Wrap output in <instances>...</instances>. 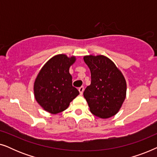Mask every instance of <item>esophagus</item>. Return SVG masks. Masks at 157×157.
I'll list each match as a JSON object with an SVG mask.
<instances>
[{
  "label": "esophagus",
  "mask_w": 157,
  "mask_h": 157,
  "mask_svg": "<svg viewBox=\"0 0 157 157\" xmlns=\"http://www.w3.org/2000/svg\"><path fill=\"white\" fill-rule=\"evenodd\" d=\"M83 90H84V88H83V86H81V87H79V88H78V91H79V93H80L81 95H82V94H83Z\"/></svg>",
  "instance_id": "obj_1"
}]
</instances>
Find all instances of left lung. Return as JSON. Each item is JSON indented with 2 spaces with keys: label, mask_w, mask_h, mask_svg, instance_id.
<instances>
[{
  "label": "left lung",
  "mask_w": 157,
  "mask_h": 157,
  "mask_svg": "<svg viewBox=\"0 0 157 157\" xmlns=\"http://www.w3.org/2000/svg\"><path fill=\"white\" fill-rule=\"evenodd\" d=\"M83 60L91 71V84L83 92L90 111L101 119L113 117L126 98V83L123 74L104 56H86Z\"/></svg>",
  "instance_id": "left-lung-1"
}]
</instances>
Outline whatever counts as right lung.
Segmentation results:
<instances>
[{
  "label": "right lung",
  "mask_w": 157,
  "mask_h": 157,
  "mask_svg": "<svg viewBox=\"0 0 157 157\" xmlns=\"http://www.w3.org/2000/svg\"><path fill=\"white\" fill-rule=\"evenodd\" d=\"M76 57L59 54L49 59L36 77L33 86L36 100L44 110L56 114L66 110L79 94L72 86L69 68Z\"/></svg>",
  "instance_id": "obj_1"
}]
</instances>
